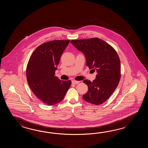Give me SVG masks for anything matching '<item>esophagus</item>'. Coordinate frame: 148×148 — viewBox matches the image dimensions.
Wrapping results in <instances>:
<instances>
[{"label":"esophagus","mask_w":148,"mask_h":148,"mask_svg":"<svg viewBox=\"0 0 148 148\" xmlns=\"http://www.w3.org/2000/svg\"><path fill=\"white\" fill-rule=\"evenodd\" d=\"M79 82H80L79 81H75V80H73V81H72V83H73V84H75V85L78 84Z\"/></svg>","instance_id":"34e87169"}]
</instances>
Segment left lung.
Instances as JSON below:
<instances>
[{"mask_svg": "<svg viewBox=\"0 0 148 148\" xmlns=\"http://www.w3.org/2000/svg\"><path fill=\"white\" fill-rule=\"evenodd\" d=\"M70 43L85 55L89 69L97 73L92 82L83 81L88 87L83 99L94 105L103 103L113 94L121 78V62L116 51L98 38L74 40Z\"/></svg>", "mask_w": 148, "mask_h": 148, "instance_id": "1", "label": "left lung"}]
</instances>
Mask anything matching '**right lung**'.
<instances>
[{
    "instance_id": "1",
    "label": "right lung",
    "mask_w": 148,
    "mask_h": 148,
    "mask_svg": "<svg viewBox=\"0 0 148 148\" xmlns=\"http://www.w3.org/2000/svg\"><path fill=\"white\" fill-rule=\"evenodd\" d=\"M70 40H53L38 46L33 52L26 68L28 85L36 96L48 105L62 101L71 80L61 81L55 75L60 58Z\"/></svg>"
}]
</instances>
